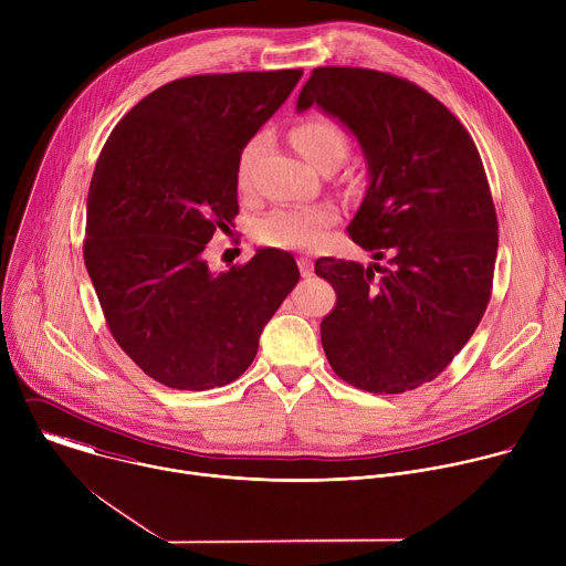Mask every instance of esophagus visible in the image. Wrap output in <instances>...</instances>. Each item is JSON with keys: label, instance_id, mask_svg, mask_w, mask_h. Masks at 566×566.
<instances>
[{"label": "esophagus", "instance_id": "esophagus-1", "mask_svg": "<svg viewBox=\"0 0 566 566\" xmlns=\"http://www.w3.org/2000/svg\"><path fill=\"white\" fill-rule=\"evenodd\" d=\"M297 266H300L302 277H311V275H313V262H311L308 258H300V260H297Z\"/></svg>", "mask_w": 566, "mask_h": 566}]
</instances>
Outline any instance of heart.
<instances>
[{
  "label": "heart",
  "instance_id": "1",
  "mask_svg": "<svg viewBox=\"0 0 566 566\" xmlns=\"http://www.w3.org/2000/svg\"><path fill=\"white\" fill-rule=\"evenodd\" d=\"M293 143L311 166H317L329 154H345L347 136L329 118L313 116L293 129ZM262 147V138H253L237 164V181L247 186L253 158ZM338 221V208L332 201L306 206H275L253 223V237L264 247L282 251H313L325 244L327 230Z\"/></svg>",
  "mask_w": 566,
  "mask_h": 566
}]
</instances>
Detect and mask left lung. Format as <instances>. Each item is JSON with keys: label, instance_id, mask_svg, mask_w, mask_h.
I'll list each match as a JSON object with an SVG mask.
<instances>
[{"label": "left lung", "instance_id": "obj_1", "mask_svg": "<svg viewBox=\"0 0 566 566\" xmlns=\"http://www.w3.org/2000/svg\"><path fill=\"white\" fill-rule=\"evenodd\" d=\"M313 105L360 143L369 186L347 230L391 264L315 262L338 297L319 325L322 347L358 389H417L463 349L491 300L500 234L486 170L457 116L406 77L317 66L297 112Z\"/></svg>", "mask_w": 566, "mask_h": 566}]
</instances>
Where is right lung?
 Returning <instances> with one entry per match:
<instances>
[{
    "instance_id": "obj_1",
    "label": "right lung",
    "mask_w": 566,
    "mask_h": 566,
    "mask_svg": "<svg viewBox=\"0 0 566 566\" xmlns=\"http://www.w3.org/2000/svg\"><path fill=\"white\" fill-rule=\"evenodd\" d=\"M300 77L280 69L172 80L120 118L98 156L85 266L114 340L168 387L203 391L244 374L300 280L277 249L223 273L203 260L239 212L241 149Z\"/></svg>"
}]
</instances>
